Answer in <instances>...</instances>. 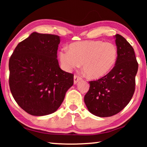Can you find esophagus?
I'll list each match as a JSON object with an SVG mask.
<instances>
[{
  "mask_svg": "<svg viewBox=\"0 0 147 147\" xmlns=\"http://www.w3.org/2000/svg\"><path fill=\"white\" fill-rule=\"evenodd\" d=\"M82 79V78L80 76H79L78 75H74V84H76L80 80H81Z\"/></svg>",
  "mask_w": 147,
  "mask_h": 147,
  "instance_id": "34e87169",
  "label": "esophagus"
}]
</instances>
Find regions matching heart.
Listing matches in <instances>:
<instances>
[{"label":"heart","instance_id":"obj_1","mask_svg":"<svg viewBox=\"0 0 147 147\" xmlns=\"http://www.w3.org/2000/svg\"><path fill=\"white\" fill-rule=\"evenodd\" d=\"M59 60L67 71L79 67L82 63L84 74L91 79L105 76L115 65L117 49L111 42L84 41L69 45V51L62 49Z\"/></svg>","mask_w":147,"mask_h":147}]
</instances>
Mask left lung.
Here are the masks:
<instances>
[{
	"instance_id": "obj_1",
	"label": "left lung",
	"mask_w": 147,
	"mask_h": 147,
	"mask_svg": "<svg viewBox=\"0 0 147 147\" xmlns=\"http://www.w3.org/2000/svg\"><path fill=\"white\" fill-rule=\"evenodd\" d=\"M114 38L117 59L114 67L106 76L89 82L90 87L84 96L89 111L100 117L113 116L130 102L135 91L138 70L133 47L119 34Z\"/></svg>"
}]
</instances>
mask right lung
I'll use <instances>...</instances> for the list:
<instances>
[{
	"label": "right lung",
	"mask_w": 147,
	"mask_h": 147,
	"mask_svg": "<svg viewBox=\"0 0 147 147\" xmlns=\"http://www.w3.org/2000/svg\"><path fill=\"white\" fill-rule=\"evenodd\" d=\"M59 43L58 36L33 32L17 45L9 58L12 96L32 115L55 112L73 85V74L59 67L57 59Z\"/></svg>",
	"instance_id": "add662e5"
}]
</instances>
